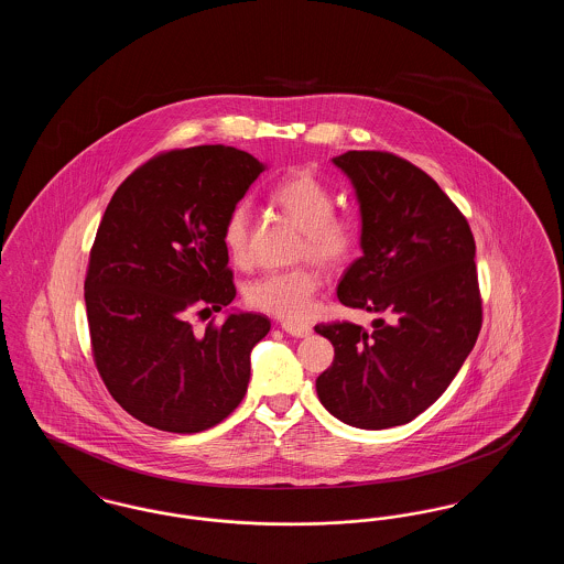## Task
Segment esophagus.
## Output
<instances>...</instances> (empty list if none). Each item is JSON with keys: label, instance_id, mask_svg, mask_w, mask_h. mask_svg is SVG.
Listing matches in <instances>:
<instances>
[{"label": "esophagus", "instance_id": "obj_1", "mask_svg": "<svg viewBox=\"0 0 564 564\" xmlns=\"http://www.w3.org/2000/svg\"><path fill=\"white\" fill-rule=\"evenodd\" d=\"M281 327H283V332H288L294 338H306L313 334V327L306 323L285 322L281 323Z\"/></svg>", "mask_w": 564, "mask_h": 564}]
</instances>
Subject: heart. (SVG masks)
<instances>
[{
	"label": "heart",
	"mask_w": 564,
	"mask_h": 564,
	"mask_svg": "<svg viewBox=\"0 0 564 564\" xmlns=\"http://www.w3.org/2000/svg\"><path fill=\"white\" fill-rule=\"evenodd\" d=\"M272 200L304 230L300 258L323 269H345L364 242V219L355 209H334V192L308 169H294L274 189ZM221 242L232 264L251 262V207L237 203L221 226ZM322 276L311 267L274 270L245 288L251 308L285 322H300L315 308Z\"/></svg>",
	"instance_id": "heart-1"
}]
</instances>
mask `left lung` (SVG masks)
Segmentation results:
<instances>
[{
    "label": "left lung",
    "instance_id": "obj_1",
    "mask_svg": "<svg viewBox=\"0 0 564 564\" xmlns=\"http://www.w3.org/2000/svg\"><path fill=\"white\" fill-rule=\"evenodd\" d=\"M364 219V256L338 300L378 315L372 329L319 323L334 345L317 378L323 405L361 430L405 425L453 382L482 327L476 241L465 215L423 169L380 150L336 156Z\"/></svg>",
    "mask_w": 564,
    "mask_h": 564
}]
</instances>
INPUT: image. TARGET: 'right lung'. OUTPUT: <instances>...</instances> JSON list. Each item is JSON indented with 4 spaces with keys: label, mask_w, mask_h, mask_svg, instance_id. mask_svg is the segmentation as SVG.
I'll use <instances>...</instances> for the list:
<instances>
[{
    "label": "right lung",
    "mask_w": 564,
    "mask_h": 564,
    "mask_svg": "<svg viewBox=\"0 0 564 564\" xmlns=\"http://www.w3.org/2000/svg\"><path fill=\"white\" fill-rule=\"evenodd\" d=\"M262 171L237 148L169 150L109 200L84 281L90 349L111 398L150 427L209 430L247 393L269 317L232 313L194 332L189 315L235 300L221 226Z\"/></svg>",
    "instance_id": "1"
}]
</instances>
